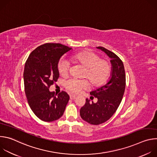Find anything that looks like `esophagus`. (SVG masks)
Wrapping results in <instances>:
<instances>
[{"label":"esophagus","instance_id":"esophagus-1","mask_svg":"<svg viewBox=\"0 0 157 157\" xmlns=\"http://www.w3.org/2000/svg\"><path fill=\"white\" fill-rule=\"evenodd\" d=\"M70 98L71 99L73 100V99H75V98H76V96H74V95H70Z\"/></svg>","mask_w":157,"mask_h":157}]
</instances>
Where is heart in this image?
<instances>
[{"label": "heart", "instance_id": "1", "mask_svg": "<svg viewBox=\"0 0 157 157\" xmlns=\"http://www.w3.org/2000/svg\"><path fill=\"white\" fill-rule=\"evenodd\" d=\"M71 60L81 64L86 68L84 77L87 78L92 85L100 86L104 84L110 76L111 68L109 63L96 53L91 51H83L76 53L71 57ZM70 66V61L62 58L58 63V70L60 75L66 76ZM64 86L67 90L73 94H78L82 89L89 87L87 79H71L67 81Z\"/></svg>", "mask_w": 157, "mask_h": 157}]
</instances>
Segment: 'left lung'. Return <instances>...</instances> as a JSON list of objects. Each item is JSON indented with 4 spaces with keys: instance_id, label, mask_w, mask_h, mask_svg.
I'll return each instance as SVG.
<instances>
[{
    "instance_id": "1",
    "label": "left lung",
    "mask_w": 157,
    "mask_h": 157,
    "mask_svg": "<svg viewBox=\"0 0 157 157\" xmlns=\"http://www.w3.org/2000/svg\"><path fill=\"white\" fill-rule=\"evenodd\" d=\"M104 52L112 64L111 78L109 82L90 93L98 98L96 103L86 99L85 104L80 109L81 118L93 125H99L106 122L116 113L124 94L125 88V73L122 60L114 53L102 47H97Z\"/></svg>"
}]
</instances>
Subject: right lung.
Here are the masks:
<instances>
[{
  "mask_svg": "<svg viewBox=\"0 0 157 157\" xmlns=\"http://www.w3.org/2000/svg\"><path fill=\"white\" fill-rule=\"evenodd\" d=\"M71 49L60 43H45L35 49L26 61L24 72L25 95L33 113L43 121L59 119L70 99L65 91L58 94L50 92L49 88L59 78L60 58Z\"/></svg>",
  "mask_w": 157,
  "mask_h": 157,
  "instance_id": "right-lung-1",
  "label": "right lung"
}]
</instances>
